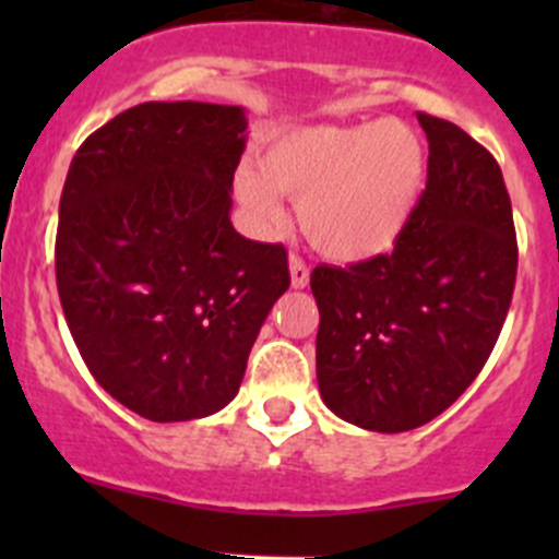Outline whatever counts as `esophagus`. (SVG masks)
I'll use <instances>...</instances> for the list:
<instances>
[{"label": "esophagus", "instance_id": "34e87169", "mask_svg": "<svg viewBox=\"0 0 559 559\" xmlns=\"http://www.w3.org/2000/svg\"><path fill=\"white\" fill-rule=\"evenodd\" d=\"M289 275H292V286H295V289H306L308 281H311L308 264L302 262L300 257H289Z\"/></svg>", "mask_w": 559, "mask_h": 559}]
</instances>
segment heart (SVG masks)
I'll return each mask as SVG.
<instances>
[{
	"mask_svg": "<svg viewBox=\"0 0 559 559\" xmlns=\"http://www.w3.org/2000/svg\"><path fill=\"white\" fill-rule=\"evenodd\" d=\"M425 178V145L408 123H311L275 134L259 170L240 167L235 189L262 229H278L281 194L295 197L308 240L335 262L357 264L397 246Z\"/></svg>",
	"mask_w": 559,
	"mask_h": 559,
	"instance_id": "1",
	"label": "heart"
}]
</instances>
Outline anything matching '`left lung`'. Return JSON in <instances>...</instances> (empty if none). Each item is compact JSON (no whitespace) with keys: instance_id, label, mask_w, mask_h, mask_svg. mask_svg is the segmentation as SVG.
<instances>
[{"instance_id":"obj_1","label":"left lung","mask_w":559,"mask_h":559,"mask_svg":"<svg viewBox=\"0 0 559 559\" xmlns=\"http://www.w3.org/2000/svg\"><path fill=\"white\" fill-rule=\"evenodd\" d=\"M427 186L392 253L313 270L316 379L326 408L373 432H405L449 408L481 373L516 281L503 173L484 145L416 112Z\"/></svg>"}]
</instances>
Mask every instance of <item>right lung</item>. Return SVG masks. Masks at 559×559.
<instances>
[{
    "label": "right lung",
    "instance_id": "1",
    "mask_svg": "<svg viewBox=\"0 0 559 559\" xmlns=\"http://www.w3.org/2000/svg\"><path fill=\"white\" fill-rule=\"evenodd\" d=\"M240 105L143 103L72 156L59 202L56 284L83 362L151 421L233 403L270 308L289 289L286 248L235 233Z\"/></svg>",
    "mask_w": 559,
    "mask_h": 559
}]
</instances>
